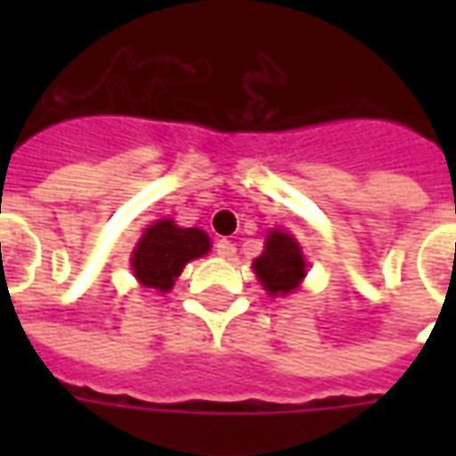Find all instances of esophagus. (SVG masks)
Wrapping results in <instances>:
<instances>
[{"mask_svg":"<svg viewBox=\"0 0 456 456\" xmlns=\"http://www.w3.org/2000/svg\"><path fill=\"white\" fill-rule=\"evenodd\" d=\"M215 251H217L222 258H232L237 254V247H234L232 241H227V239H219L217 244H215Z\"/></svg>","mask_w":456,"mask_h":456,"instance_id":"obj_1","label":"esophagus"}]
</instances>
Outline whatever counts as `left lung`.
I'll return each instance as SVG.
<instances>
[{"label":"left lung","instance_id":"obj_1","mask_svg":"<svg viewBox=\"0 0 456 456\" xmlns=\"http://www.w3.org/2000/svg\"><path fill=\"white\" fill-rule=\"evenodd\" d=\"M254 271L271 296H286L305 276V258L296 239L276 229L268 234L266 251L254 261Z\"/></svg>","mask_w":456,"mask_h":456}]
</instances>
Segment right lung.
Listing matches in <instances>:
<instances>
[{
  "label": "right lung",
  "mask_w": 456,
  "mask_h": 456,
  "mask_svg": "<svg viewBox=\"0 0 456 456\" xmlns=\"http://www.w3.org/2000/svg\"><path fill=\"white\" fill-rule=\"evenodd\" d=\"M209 251V237L202 229H183L170 219H160L146 229L134 248L131 268L146 288L168 290L183 266Z\"/></svg>",
  "instance_id": "add662e5"
}]
</instances>
